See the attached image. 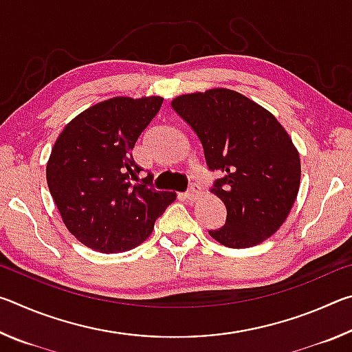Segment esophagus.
Instances as JSON below:
<instances>
[{
	"instance_id": "1",
	"label": "esophagus",
	"mask_w": 352,
	"mask_h": 352,
	"mask_svg": "<svg viewBox=\"0 0 352 352\" xmlns=\"http://www.w3.org/2000/svg\"><path fill=\"white\" fill-rule=\"evenodd\" d=\"M200 190H201L200 184L192 183V184H190V188L186 190V192H184V197H186V200H189V201L197 200L200 197V194H201Z\"/></svg>"
}]
</instances>
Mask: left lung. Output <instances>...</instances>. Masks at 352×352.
I'll return each mask as SVG.
<instances>
[{"label": "left lung", "instance_id": "1", "mask_svg": "<svg viewBox=\"0 0 352 352\" xmlns=\"http://www.w3.org/2000/svg\"><path fill=\"white\" fill-rule=\"evenodd\" d=\"M204 146L210 170L220 177L211 192L223 201L226 220L210 231L230 248H248L275 234L300 189V153L264 107L228 88L172 100Z\"/></svg>", "mask_w": 352, "mask_h": 352}]
</instances>
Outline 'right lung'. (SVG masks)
I'll list each match as a JSON object with an SVG mask.
<instances>
[{
  "mask_svg": "<svg viewBox=\"0 0 352 352\" xmlns=\"http://www.w3.org/2000/svg\"><path fill=\"white\" fill-rule=\"evenodd\" d=\"M163 98H111L90 107L58 135L46 182L68 231L100 253L127 252L151 236L175 192L151 186L132 151Z\"/></svg>",
  "mask_w": 352,
  "mask_h": 352,
  "instance_id": "obj_1",
  "label": "right lung"
}]
</instances>
